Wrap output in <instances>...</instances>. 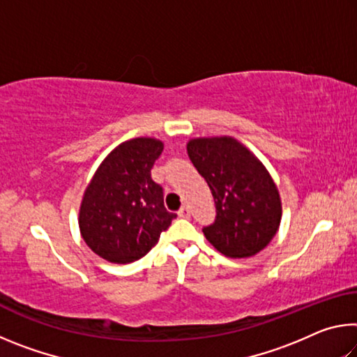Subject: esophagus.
<instances>
[{
    "label": "esophagus",
    "mask_w": 357,
    "mask_h": 357,
    "mask_svg": "<svg viewBox=\"0 0 357 357\" xmlns=\"http://www.w3.org/2000/svg\"><path fill=\"white\" fill-rule=\"evenodd\" d=\"M178 215H179V217H183V219H187V217L190 215V213H189V206H185V204H184V206L178 211Z\"/></svg>",
    "instance_id": "obj_1"
}]
</instances>
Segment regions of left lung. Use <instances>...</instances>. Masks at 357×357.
I'll use <instances>...</instances> for the list:
<instances>
[{
    "instance_id": "obj_1",
    "label": "left lung",
    "mask_w": 357,
    "mask_h": 357,
    "mask_svg": "<svg viewBox=\"0 0 357 357\" xmlns=\"http://www.w3.org/2000/svg\"><path fill=\"white\" fill-rule=\"evenodd\" d=\"M187 154L214 198L215 220L203 228L206 239L228 258L263 250L282 219L279 190L264 165L231 137L193 138Z\"/></svg>"
}]
</instances>
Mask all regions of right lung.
<instances>
[{
	"label": "right lung",
	"mask_w": 357,
	"mask_h": 357,
	"mask_svg": "<svg viewBox=\"0 0 357 357\" xmlns=\"http://www.w3.org/2000/svg\"><path fill=\"white\" fill-rule=\"evenodd\" d=\"M164 143L134 138L108 154L84 190L78 225L86 245L110 263H132L153 249L176 214L151 178Z\"/></svg>",
	"instance_id": "obj_1"
}]
</instances>
